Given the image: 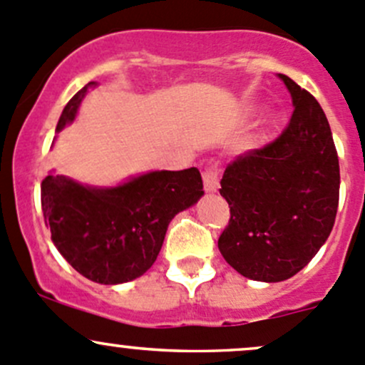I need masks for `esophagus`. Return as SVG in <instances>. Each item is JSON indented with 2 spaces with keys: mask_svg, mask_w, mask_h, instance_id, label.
I'll list each match as a JSON object with an SVG mask.
<instances>
[{
  "mask_svg": "<svg viewBox=\"0 0 365 365\" xmlns=\"http://www.w3.org/2000/svg\"><path fill=\"white\" fill-rule=\"evenodd\" d=\"M202 178H204L205 191H217V187H220V168H217V165H209Z\"/></svg>",
  "mask_w": 365,
  "mask_h": 365,
  "instance_id": "obj_1",
  "label": "esophagus"
}]
</instances>
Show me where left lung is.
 <instances>
[{
	"mask_svg": "<svg viewBox=\"0 0 365 365\" xmlns=\"http://www.w3.org/2000/svg\"><path fill=\"white\" fill-rule=\"evenodd\" d=\"M294 101L283 133L228 163L221 197L230 221L217 239L225 260L255 281L295 276L325 244L339 204V158L320 103L279 73Z\"/></svg>",
	"mask_w": 365,
	"mask_h": 365,
	"instance_id": "left-lung-1",
	"label": "left lung"
}]
</instances>
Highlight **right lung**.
Masks as SVG:
<instances>
[{
    "mask_svg": "<svg viewBox=\"0 0 365 365\" xmlns=\"http://www.w3.org/2000/svg\"><path fill=\"white\" fill-rule=\"evenodd\" d=\"M71 98L56 131L75 119L89 88ZM204 195L198 168L156 170L115 187H91L65 175L42 181V210L51 239L77 272L100 284L137 279L155 264L168 223Z\"/></svg>",
    "mask_w": 365,
    "mask_h": 365,
    "instance_id": "add662e5",
    "label": "right lung"
}]
</instances>
